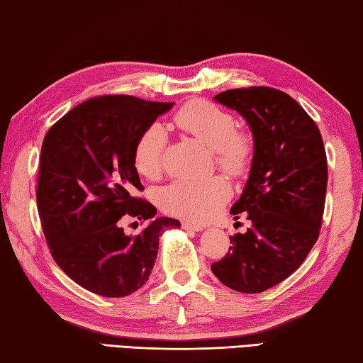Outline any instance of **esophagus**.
Wrapping results in <instances>:
<instances>
[{
	"label": "esophagus",
	"instance_id": "obj_1",
	"mask_svg": "<svg viewBox=\"0 0 363 363\" xmlns=\"http://www.w3.org/2000/svg\"><path fill=\"white\" fill-rule=\"evenodd\" d=\"M182 228L190 230V231H203L204 226L200 225V223H196V222H189V220H184Z\"/></svg>",
	"mask_w": 363,
	"mask_h": 363
}]
</instances>
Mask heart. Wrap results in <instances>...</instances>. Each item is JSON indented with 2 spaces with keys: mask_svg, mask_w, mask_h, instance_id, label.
<instances>
[{
  "mask_svg": "<svg viewBox=\"0 0 363 363\" xmlns=\"http://www.w3.org/2000/svg\"><path fill=\"white\" fill-rule=\"evenodd\" d=\"M173 119L181 130L212 149L217 167L226 174L239 177L250 169L255 141L250 133L238 129L236 118L230 111L209 101H191L182 105ZM167 143V130L157 123L147 125L140 135L133 160L141 176L157 179L162 174ZM230 196V184L222 176H211L173 181L159 191L157 201L169 216L208 220L222 209Z\"/></svg>",
  "mask_w": 363,
  "mask_h": 363,
  "instance_id": "b5f03b06",
  "label": "heart"
}]
</instances>
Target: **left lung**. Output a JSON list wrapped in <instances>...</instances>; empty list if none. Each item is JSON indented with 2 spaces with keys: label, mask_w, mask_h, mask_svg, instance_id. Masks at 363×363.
Here are the masks:
<instances>
[{
  "label": "left lung",
  "mask_w": 363,
  "mask_h": 363,
  "mask_svg": "<svg viewBox=\"0 0 363 363\" xmlns=\"http://www.w3.org/2000/svg\"><path fill=\"white\" fill-rule=\"evenodd\" d=\"M216 101L250 125L255 154L247 186L231 208L250 220L230 236L225 257L212 262L217 279L239 293H262L293 274L321 230L328 157L315 121L286 92L269 86L228 89Z\"/></svg>",
  "instance_id": "1"
}]
</instances>
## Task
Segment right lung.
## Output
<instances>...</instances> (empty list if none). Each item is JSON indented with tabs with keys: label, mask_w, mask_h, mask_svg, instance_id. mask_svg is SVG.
<instances>
[{
	"label": "right lung",
	"mask_w": 363,
	"mask_h": 363,
	"mask_svg": "<svg viewBox=\"0 0 363 363\" xmlns=\"http://www.w3.org/2000/svg\"><path fill=\"white\" fill-rule=\"evenodd\" d=\"M172 106L133 96L92 97L45 135L35 187L42 230L56 264L91 293L124 297L140 289L157 259L160 234L181 226L152 218L157 209L135 196L143 191L135 145ZM127 216L150 223L130 237L120 226Z\"/></svg>",
	"instance_id": "obj_1"
}]
</instances>
